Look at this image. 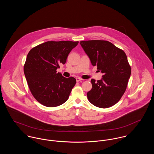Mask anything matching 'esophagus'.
Here are the masks:
<instances>
[{"instance_id": "34e87169", "label": "esophagus", "mask_w": 154, "mask_h": 154, "mask_svg": "<svg viewBox=\"0 0 154 154\" xmlns=\"http://www.w3.org/2000/svg\"><path fill=\"white\" fill-rule=\"evenodd\" d=\"M76 82H79V81H81L82 80V79L80 78L79 77H77V78H76Z\"/></svg>"}]
</instances>
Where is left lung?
I'll return each mask as SVG.
<instances>
[{
    "label": "left lung",
    "instance_id": "obj_1",
    "mask_svg": "<svg viewBox=\"0 0 154 154\" xmlns=\"http://www.w3.org/2000/svg\"><path fill=\"white\" fill-rule=\"evenodd\" d=\"M92 65L103 73L87 92L89 101L99 108H109L116 104L124 94L131 74V67L126 53L105 40L80 42Z\"/></svg>",
    "mask_w": 154,
    "mask_h": 154
}]
</instances>
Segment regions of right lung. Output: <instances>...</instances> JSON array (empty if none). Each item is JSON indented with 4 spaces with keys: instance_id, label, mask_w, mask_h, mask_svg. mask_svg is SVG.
Listing matches in <instances>:
<instances>
[{
    "instance_id": "add662e5",
    "label": "right lung",
    "mask_w": 154,
    "mask_h": 154,
    "mask_svg": "<svg viewBox=\"0 0 154 154\" xmlns=\"http://www.w3.org/2000/svg\"><path fill=\"white\" fill-rule=\"evenodd\" d=\"M78 42H47L32 48L23 66L29 90L40 104L48 107L62 105L67 100L76 84L73 77L66 78L57 73L66 63L68 54Z\"/></svg>"
}]
</instances>
